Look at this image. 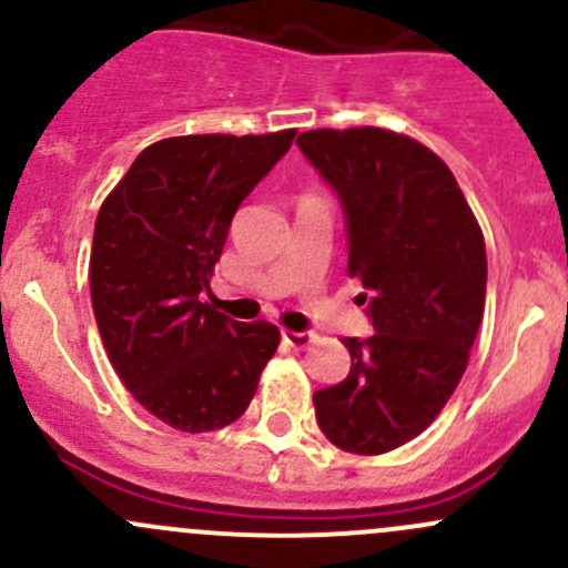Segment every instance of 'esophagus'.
Listing matches in <instances>:
<instances>
[{"instance_id": "34e87169", "label": "esophagus", "mask_w": 568, "mask_h": 568, "mask_svg": "<svg viewBox=\"0 0 568 568\" xmlns=\"http://www.w3.org/2000/svg\"><path fill=\"white\" fill-rule=\"evenodd\" d=\"M283 341L288 343L291 348H307L313 341H316V335H313V332H291V329H283Z\"/></svg>"}]
</instances>
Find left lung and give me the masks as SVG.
Returning <instances> with one entry per match:
<instances>
[{
  "mask_svg": "<svg viewBox=\"0 0 568 568\" xmlns=\"http://www.w3.org/2000/svg\"><path fill=\"white\" fill-rule=\"evenodd\" d=\"M341 200L348 274L376 335L346 337L352 368L313 395L324 437L359 456L426 432L467 368L486 302L484 233L448 164L395 131L296 136Z\"/></svg>",
  "mask_w": 568,
  "mask_h": 568,
  "instance_id": "8db88e82",
  "label": "left lung"
}]
</instances>
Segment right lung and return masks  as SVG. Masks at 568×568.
<instances>
[{"instance_id":"1","label":"right lung","mask_w":568,"mask_h":568,"mask_svg":"<svg viewBox=\"0 0 568 568\" xmlns=\"http://www.w3.org/2000/svg\"><path fill=\"white\" fill-rule=\"evenodd\" d=\"M294 134L153 142L99 211L90 296L106 357L125 390L178 432L239 420L277 352V326L222 316L200 294H211L233 214Z\"/></svg>"}]
</instances>
